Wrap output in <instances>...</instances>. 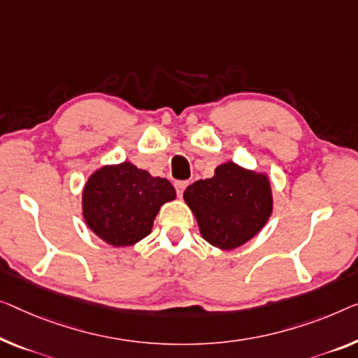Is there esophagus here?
I'll return each instance as SVG.
<instances>
[{
	"label": "esophagus",
	"mask_w": 358,
	"mask_h": 358,
	"mask_svg": "<svg viewBox=\"0 0 358 358\" xmlns=\"http://www.w3.org/2000/svg\"><path fill=\"white\" fill-rule=\"evenodd\" d=\"M186 186H188V181H177V183H175V189H177L178 197L183 196V191Z\"/></svg>",
	"instance_id": "1"
}]
</instances>
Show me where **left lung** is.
I'll return each mask as SVG.
<instances>
[{
  "mask_svg": "<svg viewBox=\"0 0 358 358\" xmlns=\"http://www.w3.org/2000/svg\"><path fill=\"white\" fill-rule=\"evenodd\" d=\"M183 199L210 246L233 250L250 241L273 212L268 175L233 161L213 170V177L197 180L185 189Z\"/></svg>",
  "mask_w": 358,
  "mask_h": 358,
  "instance_id": "1",
  "label": "left lung"
}]
</instances>
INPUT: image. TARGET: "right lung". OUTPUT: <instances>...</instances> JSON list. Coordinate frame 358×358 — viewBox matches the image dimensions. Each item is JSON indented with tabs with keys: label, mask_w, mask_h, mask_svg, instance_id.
<instances>
[{
	"label": "right lung",
	"mask_w": 358,
	"mask_h": 358,
	"mask_svg": "<svg viewBox=\"0 0 358 358\" xmlns=\"http://www.w3.org/2000/svg\"><path fill=\"white\" fill-rule=\"evenodd\" d=\"M175 197L167 178L152 177L131 162L108 164L94 170L85 183L82 215L106 244L133 246L151 233L161 207Z\"/></svg>",
	"instance_id": "right-lung-1"
}]
</instances>
